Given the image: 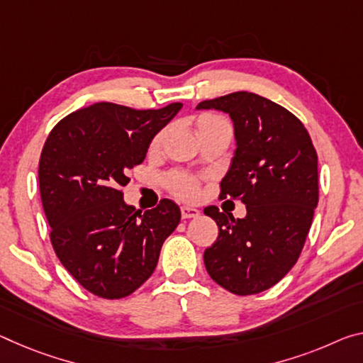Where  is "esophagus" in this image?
Segmentation results:
<instances>
[{"mask_svg": "<svg viewBox=\"0 0 363 363\" xmlns=\"http://www.w3.org/2000/svg\"><path fill=\"white\" fill-rule=\"evenodd\" d=\"M200 215V211L194 206H182L181 208V216L184 220H189V218H197Z\"/></svg>", "mask_w": 363, "mask_h": 363, "instance_id": "obj_1", "label": "esophagus"}]
</instances>
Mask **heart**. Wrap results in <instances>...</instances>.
Listing matches in <instances>:
<instances>
[{
	"instance_id": "heart-1",
	"label": "heart",
	"mask_w": 363,
	"mask_h": 363,
	"mask_svg": "<svg viewBox=\"0 0 363 363\" xmlns=\"http://www.w3.org/2000/svg\"><path fill=\"white\" fill-rule=\"evenodd\" d=\"M215 124H228V123L221 116H216V114H210V113L202 114V116L197 119L199 130ZM163 137H164L163 130L158 132V134L153 137L150 142V147H148L150 153H157L160 150L161 143H163ZM164 186L172 195H174V197L182 199V200H195L200 195V181L195 176L184 171H171L169 174L164 177Z\"/></svg>"
}]
</instances>
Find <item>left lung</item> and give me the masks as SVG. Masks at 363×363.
<instances>
[{
  "instance_id": "8db88e82",
  "label": "left lung",
  "mask_w": 363,
  "mask_h": 363,
  "mask_svg": "<svg viewBox=\"0 0 363 363\" xmlns=\"http://www.w3.org/2000/svg\"><path fill=\"white\" fill-rule=\"evenodd\" d=\"M197 108L221 109L233 119L238 148L220 199L247 208L242 220L215 205L205 208L220 229L203 254L205 268L233 294H258L301 257L318 205V157L302 121L260 95L234 91Z\"/></svg>"
}]
</instances>
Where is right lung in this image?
I'll use <instances>...</instances> for the list:
<instances>
[{
  "instance_id": "1",
  "label": "right lung",
  "mask_w": 363,
  "mask_h": 363,
  "mask_svg": "<svg viewBox=\"0 0 363 363\" xmlns=\"http://www.w3.org/2000/svg\"><path fill=\"white\" fill-rule=\"evenodd\" d=\"M182 103L134 109L101 101L80 108L51 129L38 164L50 240L72 278L101 298H123L150 278L161 245L181 221L163 199L152 210L124 203L130 168Z\"/></svg>"
}]
</instances>
